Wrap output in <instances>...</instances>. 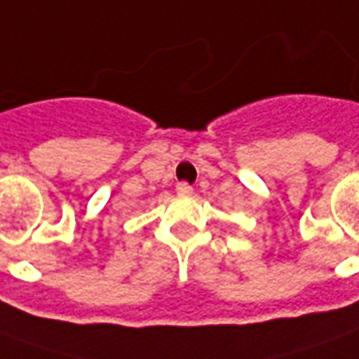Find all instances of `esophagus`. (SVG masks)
Instances as JSON below:
<instances>
[{"instance_id":"obj_1","label":"esophagus","mask_w":359,"mask_h":359,"mask_svg":"<svg viewBox=\"0 0 359 359\" xmlns=\"http://www.w3.org/2000/svg\"><path fill=\"white\" fill-rule=\"evenodd\" d=\"M177 194H179V196H190V194H192V187H190L188 182H179V184H177Z\"/></svg>"}]
</instances>
